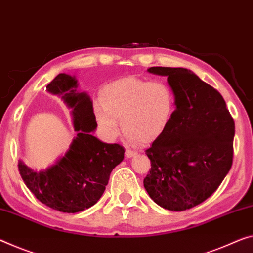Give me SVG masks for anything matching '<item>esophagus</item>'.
<instances>
[{
  "label": "esophagus",
  "mask_w": 253,
  "mask_h": 253,
  "mask_svg": "<svg viewBox=\"0 0 253 253\" xmlns=\"http://www.w3.org/2000/svg\"><path fill=\"white\" fill-rule=\"evenodd\" d=\"M125 155H126V158H133L134 155H136V152L131 151V150H126Z\"/></svg>",
  "instance_id": "obj_1"
}]
</instances>
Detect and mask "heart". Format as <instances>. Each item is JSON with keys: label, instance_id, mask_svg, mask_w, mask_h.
Returning a JSON list of instances; mask_svg holds the SVG:
<instances>
[{"label": "heart", "instance_id": "1", "mask_svg": "<svg viewBox=\"0 0 253 253\" xmlns=\"http://www.w3.org/2000/svg\"><path fill=\"white\" fill-rule=\"evenodd\" d=\"M93 110L98 129L106 139L119 134V123L131 141L153 143L169 128L173 118L175 93L167 82L124 78L107 84L99 92Z\"/></svg>", "mask_w": 253, "mask_h": 253}]
</instances>
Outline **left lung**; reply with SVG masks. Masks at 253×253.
<instances>
[{
	"label": "left lung",
	"instance_id": "8db88e82",
	"mask_svg": "<svg viewBox=\"0 0 253 253\" xmlns=\"http://www.w3.org/2000/svg\"><path fill=\"white\" fill-rule=\"evenodd\" d=\"M147 71L168 76L177 108L168 130L145 151L151 169L144 187L166 210H189L211 197L230 171L234 120L219 92L190 70Z\"/></svg>",
	"mask_w": 253,
	"mask_h": 253
}]
</instances>
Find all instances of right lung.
Returning a JSON list of instances; mask_svg holds the SVG:
<instances>
[{
	"label": "right lung",
	"mask_w": 253,
	"mask_h": 253,
	"mask_svg": "<svg viewBox=\"0 0 253 253\" xmlns=\"http://www.w3.org/2000/svg\"><path fill=\"white\" fill-rule=\"evenodd\" d=\"M76 80L61 73L47 91L62 95L73 108L78 135L66 154L45 171L36 172L21 161L18 168L26 186L39 202L63 213H78L101 198L111 171L123 161L125 150L119 144L103 143L92 135L95 128L93 108L85 93H75Z\"/></svg>",
	"instance_id": "obj_1"
}]
</instances>
